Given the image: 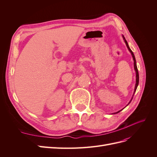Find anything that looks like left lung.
Listing matches in <instances>:
<instances>
[{"label": "left lung", "mask_w": 157, "mask_h": 157, "mask_svg": "<svg viewBox=\"0 0 157 157\" xmlns=\"http://www.w3.org/2000/svg\"><path fill=\"white\" fill-rule=\"evenodd\" d=\"M123 39H124V41H125V42H126V46H127V48H128V50H129V51L131 52L132 56V57H133V59H134V69H135V71H136V86H135V90H134V93H135V92L136 91L137 87V86H138V84H139V73H138V70H137V65H136V58H135L134 54V53H133V52L131 50V49L130 48V47H129V46H128V42H127V41L126 40V39H125V38H124V36H123ZM132 99H131V101H132ZM131 101H130V103L131 102ZM129 103H128V104H129ZM121 111L117 112L116 113H119Z\"/></svg>", "instance_id": "8db88e82"}]
</instances>
